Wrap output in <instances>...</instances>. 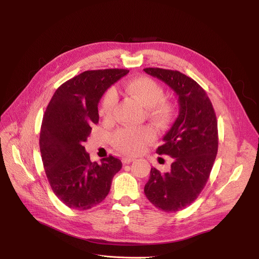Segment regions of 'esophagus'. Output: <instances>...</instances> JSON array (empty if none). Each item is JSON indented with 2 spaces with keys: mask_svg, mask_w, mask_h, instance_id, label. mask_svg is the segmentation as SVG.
<instances>
[{
  "mask_svg": "<svg viewBox=\"0 0 259 259\" xmlns=\"http://www.w3.org/2000/svg\"><path fill=\"white\" fill-rule=\"evenodd\" d=\"M134 160H135V158L131 157V156H125V157H122V159H121L122 164H130V162H132Z\"/></svg>",
  "mask_w": 259,
  "mask_h": 259,
  "instance_id": "obj_1",
  "label": "esophagus"
}]
</instances>
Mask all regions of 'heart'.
<instances>
[{"label":"heart","mask_w":259,"mask_h":259,"mask_svg":"<svg viewBox=\"0 0 259 259\" xmlns=\"http://www.w3.org/2000/svg\"><path fill=\"white\" fill-rule=\"evenodd\" d=\"M124 92L127 97L146 108L148 116L158 125H166L171 119L173 114L172 106L164 101L165 91L154 79L147 76L132 78L125 84ZM115 104L116 94L114 90H108L102 103V114L110 116ZM155 138L156 132L151 127H144L138 130L120 129L114 137V145L118 150L135 155L141 153Z\"/></svg>","instance_id":"heart-1"}]
</instances>
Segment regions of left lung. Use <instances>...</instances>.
I'll return each mask as SVG.
<instances>
[{"instance_id": "1", "label": "left lung", "mask_w": 259, "mask_h": 259, "mask_svg": "<svg viewBox=\"0 0 259 259\" xmlns=\"http://www.w3.org/2000/svg\"><path fill=\"white\" fill-rule=\"evenodd\" d=\"M144 71L164 81L176 94L180 113L164 135L156 153L173 158L169 172L151 168L145 194L165 212L185 209L206 186L219 148L217 120L206 91L180 71L145 68Z\"/></svg>"}]
</instances>
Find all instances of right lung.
I'll use <instances>...</instances> for the list:
<instances>
[{"label":"right lung","instance_id":"add662e5","mask_svg":"<svg viewBox=\"0 0 259 259\" xmlns=\"http://www.w3.org/2000/svg\"><path fill=\"white\" fill-rule=\"evenodd\" d=\"M126 69L88 70L65 81L54 92L43 116L39 150L53 193L67 207L88 210L110 191L121 161L109 155L91 161L83 144L99 122L98 105L105 91Z\"/></svg>","mask_w":259,"mask_h":259}]
</instances>
